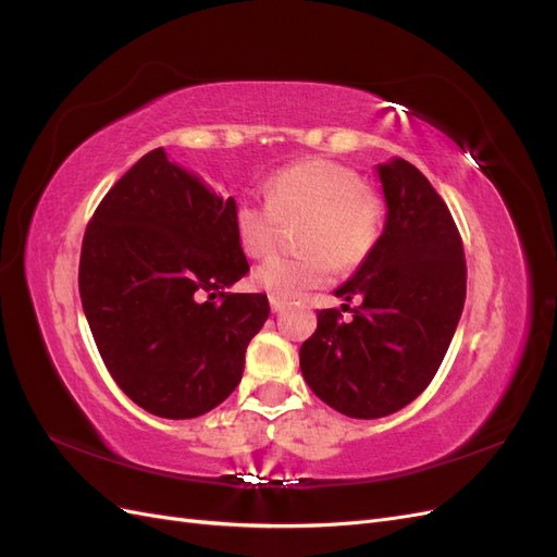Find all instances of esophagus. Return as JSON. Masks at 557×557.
Wrapping results in <instances>:
<instances>
[{
  "instance_id": "obj_1",
  "label": "esophagus",
  "mask_w": 557,
  "mask_h": 557,
  "mask_svg": "<svg viewBox=\"0 0 557 557\" xmlns=\"http://www.w3.org/2000/svg\"><path fill=\"white\" fill-rule=\"evenodd\" d=\"M269 307H272V311L274 313H281L283 309H285V299H281V297H269Z\"/></svg>"
}]
</instances>
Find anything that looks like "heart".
Returning <instances> with one entry per match:
<instances>
[{
	"mask_svg": "<svg viewBox=\"0 0 557 557\" xmlns=\"http://www.w3.org/2000/svg\"><path fill=\"white\" fill-rule=\"evenodd\" d=\"M267 201L242 199L232 213L242 250L264 258L278 242L281 223H299L297 258H272L260 264L252 283L260 290L295 299L327 283L336 264L358 267L376 248L383 232L381 199L362 188L358 172L332 160L313 158L276 172L264 185Z\"/></svg>",
	"mask_w": 557,
	"mask_h": 557,
	"instance_id": "obj_1",
	"label": "heart"
}]
</instances>
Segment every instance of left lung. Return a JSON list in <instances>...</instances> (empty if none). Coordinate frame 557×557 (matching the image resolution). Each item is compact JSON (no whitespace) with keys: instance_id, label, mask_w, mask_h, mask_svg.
<instances>
[{"instance_id":"8db88e82","label":"left lung","mask_w":557,"mask_h":557,"mask_svg":"<svg viewBox=\"0 0 557 557\" xmlns=\"http://www.w3.org/2000/svg\"><path fill=\"white\" fill-rule=\"evenodd\" d=\"M385 197L381 239L344 285L352 318L318 311L299 348L311 391L350 418H383L407 407L440 369L467 295L458 227L444 199L401 158L376 164ZM346 311L348 305H342Z\"/></svg>"}]
</instances>
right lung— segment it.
<instances>
[{
  "mask_svg": "<svg viewBox=\"0 0 557 557\" xmlns=\"http://www.w3.org/2000/svg\"><path fill=\"white\" fill-rule=\"evenodd\" d=\"M234 207L156 148L107 193L83 237L78 290L99 356L148 413L185 420L225 401L269 318L267 295L227 293L248 274Z\"/></svg>",
  "mask_w": 557,
  "mask_h": 557,
  "instance_id": "add662e5",
  "label": "right lung"
}]
</instances>
